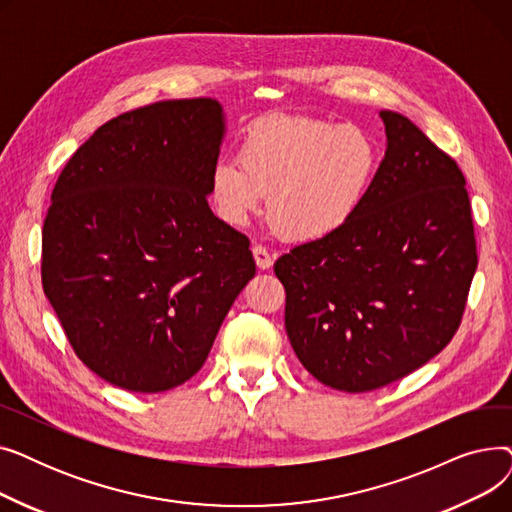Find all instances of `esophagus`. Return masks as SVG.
<instances>
[{
	"label": "esophagus",
	"instance_id": "1",
	"mask_svg": "<svg viewBox=\"0 0 512 512\" xmlns=\"http://www.w3.org/2000/svg\"><path fill=\"white\" fill-rule=\"evenodd\" d=\"M253 257L259 270H270L272 263H274V255L267 251L263 245H253Z\"/></svg>",
	"mask_w": 512,
	"mask_h": 512
}]
</instances>
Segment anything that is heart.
<instances>
[{
	"label": "heart",
	"mask_w": 512,
	"mask_h": 512,
	"mask_svg": "<svg viewBox=\"0 0 512 512\" xmlns=\"http://www.w3.org/2000/svg\"><path fill=\"white\" fill-rule=\"evenodd\" d=\"M378 168L363 128L270 114L242 132L238 159L215 161L209 197L226 224L245 226L267 195V215L288 240L319 242L355 220Z\"/></svg>",
	"instance_id": "heart-1"
}]
</instances>
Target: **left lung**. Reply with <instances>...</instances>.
Instances as JSON below:
<instances>
[{
    "label": "left lung",
    "mask_w": 512,
    "mask_h": 512,
    "mask_svg": "<svg viewBox=\"0 0 512 512\" xmlns=\"http://www.w3.org/2000/svg\"><path fill=\"white\" fill-rule=\"evenodd\" d=\"M380 116L386 155L355 220L274 265L294 353L342 392L378 390L436 357L477 270L463 172L409 118Z\"/></svg>",
    "instance_id": "8db88e82"
}]
</instances>
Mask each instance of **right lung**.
<instances>
[{"label":"right lung","mask_w":512,"mask_h":512,"mask_svg":"<svg viewBox=\"0 0 512 512\" xmlns=\"http://www.w3.org/2000/svg\"><path fill=\"white\" fill-rule=\"evenodd\" d=\"M224 132L215 99L157 101L99 126L53 186L45 297L76 357L118 388L191 380L255 276L249 238L207 203Z\"/></svg>","instance_id":"add662e5"}]
</instances>
